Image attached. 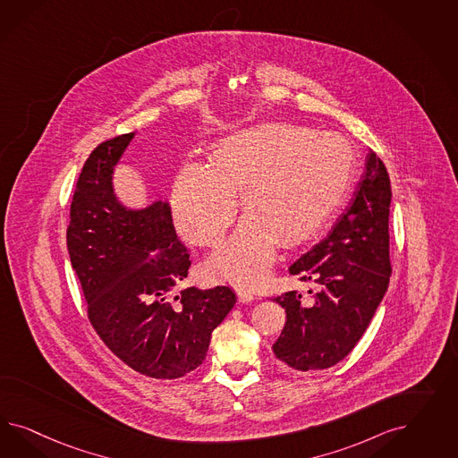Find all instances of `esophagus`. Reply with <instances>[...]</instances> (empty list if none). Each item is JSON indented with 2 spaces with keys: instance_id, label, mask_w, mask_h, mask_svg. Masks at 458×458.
Here are the masks:
<instances>
[{
  "instance_id": "1",
  "label": "esophagus",
  "mask_w": 458,
  "mask_h": 458,
  "mask_svg": "<svg viewBox=\"0 0 458 458\" xmlns=\"http://www.w3.org/2000/svg\"><path fill=\"white\" fill-rule=\"evenodd\" d=\"M236 297H238V301L242 304H247V302L255 301V293L250 292L249 289H245V287H236Z\"/></svg>"
}]
</instances>
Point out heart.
Instances as JSON below:
<instances>
[{"label":"heart","instance_id":"b5f03b06","mask_svg":"<svg viewBox=\"0 0 458 458\" xmlns=\"http://www.w3.org/2000/svg\"><path fill=\"white\" fill-rule=\"evenodd\" d=\"M354 149L331 131L260 123L220 139L211 165L190 161L173 186L181 233L198 245L220 242L236 213L245 216L208 267L215 277L259 284L274 265L278 240L295 245L314 235L343 201Z\"/></svg>","mask_w":458,"mask_h":458}]
</instances>
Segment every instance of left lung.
<instances>
[{
  "mask_svg": "<svg viewBox=\"0 0 458 458\" xmlns=\"http://www.w3.org/2000/svg\"><path fill=\"white\" fill-rule=\"evenodd\" d=\"M391 184L383 161L369 151L344 213L318 245L289 267L318 291L285 292L274 301L287 320L274 356L297 371L326 369L344 360L368 329L388 291Z\"/></svg>",
  "mask_w": 458,
  "mask_h": 458,
  "instance_id": "1",
  "label": "left lung"
}]
</instances>
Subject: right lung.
I'll use <instances>...</instances> for the list:
<instances>
[{"instance_id": "1", "label": "right lung", "mask_w": 458, "mask_h": 458, "mask_svg": "<svg viewBox=\"0 0 458 458\" xmlns=\"http://www.w3.org/2000/svg\"><path fill=\"white\" fill-rule=\"evenodd\" d=\"M136 132L98 146L85 161L70 207L67 249L89 319L129 368L156 379L196 369L211 333L233 309L230 287L181 289L190 250L176 235L166 199L125 207L114 171Z\"/></svg>"}]
</instances>
